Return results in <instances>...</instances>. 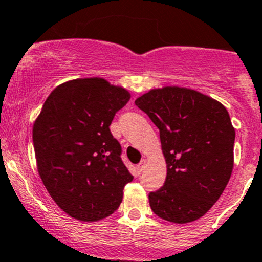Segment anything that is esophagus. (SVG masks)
<instances>
[{
	"label": "esophagus",
	"instance_id": "esophagus-1",
	"mask_svg": "<svg viewBox=\"0 0 262 262\" xmlns=\"http://www.w3.org/2000/svg\"><path fill=\"white\" fill-rule=\"evenodd\" d=\"M145 166H146V160H145V159H141V161H140L139 165H137V170L142 171L145 169Z\"/></svg>",
	"mask_w": 262,
	"mask_h": 262
}]
</instances>
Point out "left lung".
<instances>
[{"instance_id": "left-lung-1", "label": "left lung", "mask_w": 262, "mask_h": 262, "mask_svg": "<svg viewBox=\"0 0 262 262\" xmlns=\"http://www.w3.org/2000/svg\"><path fill=\"white\" fill-rule=\"evenodd\" d=\"M135 104L160 131L168 168L163 187L149 193L151 209L169 222L198 220L218 201L232 174L234 128L227 110L179 87L150 91Z\"/></svg>"}]
</instances>
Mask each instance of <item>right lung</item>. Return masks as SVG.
<instances>
[{"mask_svg": "<svg viewBox=\"0 0 262 262\" xmlns=\"http://www.w3.org/2000/svg\"><path fill=\"white\" fill-rule=\"evenodd\" d=\"M128 101L123 88L84 78L56 87L42 106L32 130L37 170L51 198L73 218L91 222L112 214L134 179L110 131Z\"/></svg>", "mask_w": 262, "mask_h": 262, "instance_id": "add662e5", "label": "right lung"}]
</instances>
